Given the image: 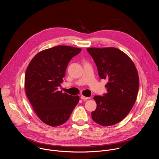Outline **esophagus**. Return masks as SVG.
Instances as JSON below:
<instances>
[{
  "mask_svg": "<svg viewBox=\"0 0 159 159\" xmlns=\"http://www.w3.org/2000/svg\"><path fill=\"white\" fill-rule=\"evenodd\" d=\"M80 98H81L82 99H83V100H87L88 99H89V98L85 97V96H83V95H82V96H80Z\"/></svg>",
  "mask_w": 159,
  "mask_h": 159,
  "instance_id": "esophagus-1",
  "label": "esophagus"
}]
</instances>
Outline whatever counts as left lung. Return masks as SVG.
<instances>
[{
    "label": "left lung",
    "mask_w": 159,
    "mask_h": 159,
    "mask_svg": "<svg viewBox=\"0 0 159 159\" xmlns=\"http://www.w3.org/2000/svg\"><path fill=\"white\" fill-rule=\"evenodd\" d=\"M95 61L99 76L108 80L107 93L95 96L96 109L91 116L98 124L109 126L123 120L130 112L137 99L139 77L131 58L118 48H88Z\"/></svg>",
    "instance_id": "left-lung-1"
}]
</instances>
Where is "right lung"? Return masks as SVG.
Listing matches in <instances>:
<instances>
[{
	"label": "right lung",
	"mask_w": 159,
	"mask_h": 159,
	"mask_svg": "<svg viewBox=\"0 0 159 159\" xmlns=\"http://www.w3.org/2000/svg\"><path fill=\"white\" fill-rule=\"evenodd\" d=\"M81 48L60 46L43 50L30 61L25 74V91L33 110L45 124L58 126L65 123L79 101L58 90L68 63Z\"/></svg>",
	"instance_id": "1"
}]
</instances>
